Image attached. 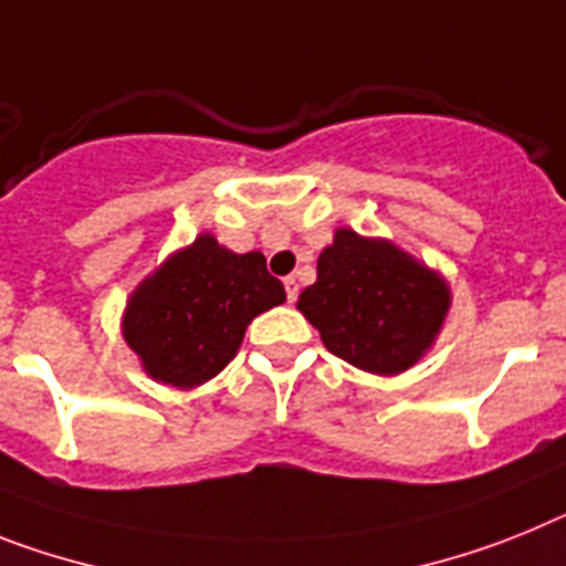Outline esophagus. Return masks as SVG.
<instances>
[{"instance_id":"esophagus-1","label":"esophagus","mask_w":566,"mask_h":566,"mask_svg":"<svg viewBox=\"0 0 566 566\" xmlns=\"http://www.w3.org/2000/svg\"><path fill=\"white\" fill-rule=\"evenodd\" d=\"M284 291H287V302H296V298H298V282L293 279V275H287V279H284Z\"/></svg>"}]
</instances>
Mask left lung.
Returning <instances> with one entry per match:
<instances>
[{"mask_svg":"<svg viewBox=\"0 0 566 566\" xmlns=\"http://www.w3.org/2000/svg\"><path fill=\"white\" fill-rule=\"evenodd\" d=\"M331 354L371 374H400L434 342L449 287L388 241L336 232L322 250L316 284L298 296Z\"/></svg>","mask_w":566,"mask_h":566,"instance_id":"1","label":"left lung"}]
</instances>
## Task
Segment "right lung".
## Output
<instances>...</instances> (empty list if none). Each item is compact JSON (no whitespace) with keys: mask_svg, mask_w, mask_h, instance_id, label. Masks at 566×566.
<instances>
[{"mask_svg":"<svg viewBox=\"0 0 566 566\" xmlns=\"http://www.w3.org/2000/svg\"><path fill=\"white\" fill-rule=\"evenodd\" d=\"M282 302L264 255L230 253L201 235L137 287L123 334L151 377L195 388L224 371L247 325Z\"/></svg>","mask_w":566,"mask_h":566,"instance_id":"obj_1","label":"right lung"}]
</instances>
